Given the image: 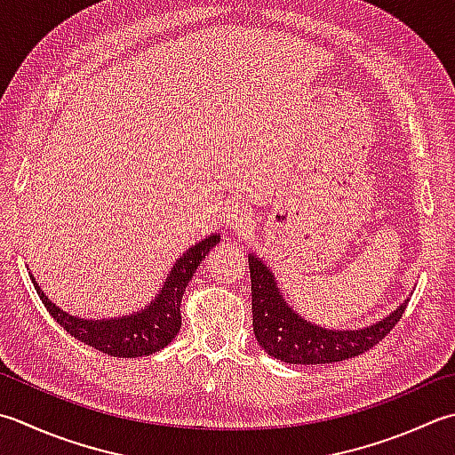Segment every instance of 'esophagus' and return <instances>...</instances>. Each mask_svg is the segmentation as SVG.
Segmentation results:
<instances>
[{"label": "esophagus", "instance_id": "obj_1", "mask_svg": "<svg viewBox=\"0 0 455 455\" xmlns=\"http://www.w3.org/2000/svg\"><path fill=\"white\" fill-rule=\"evenodd\" d=\"M236 222H240V225H244V222H248V217L246 215H240V212H238Z\"/></svg>", "mask_w": 455, "mask_h": 455}]
</instances>
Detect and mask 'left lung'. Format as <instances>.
Here are the masks:
<instances>
[{
  "label": "left lung",
  "mask_w": 455,
  "mask_h": 455,
  "mask_svg": "<svg viewBox=\"0 0 455 455\" xmlns=\"http://www.w3.org/2000/svg\"><path fill=\"white\" fill-rule=\"evenodd\" d=\"M248 268L252 282L256 341L274 359L290 364H327L359 357L385 339L406 309V304H403L382 322L357 331H333L307 323L291 311L275 288L274 274L254 254L248 256Z\"/></svg>",
  "instance_id": "1"
}]
</instances>
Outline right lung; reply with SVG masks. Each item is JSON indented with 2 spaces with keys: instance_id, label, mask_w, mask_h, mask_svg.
<instances>
[{
  "instance_id": "obj_1",
  "label": "right lung",
  "mask_w": 455,
  "mask_h": 455,
  "mask_svg": "<svg viewBox=\"0 0 455 455\" xmlns=\"http://www.w3.org/2000/svg\"><path fill=\"white\" fill-rule=\"evenodd\" d=\"M219 243V236L212 235L201 240L199 244L189 248L169 272L162 291L157 293L156 301L141 309L140 314L114 317V319H78L68 315L67 311L59 309L55 304H51L49 298L44 296L41 288L35 283L43 306L47 307L52 319L78 339L80 343L94 347L96 351H102L110 357H144L172 343L173 337L180 333L181 327V298L187 288V283L193 278L195 270L201 264L204 256L209 254L212 246Z\"/></svg>"
}]
</instances>
